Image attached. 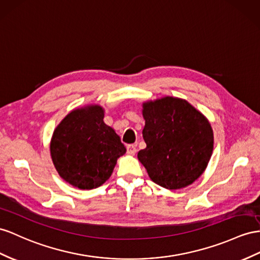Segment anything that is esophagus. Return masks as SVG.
<instances>
[{"mask_svg":"<svg viewBox=\"0 0 260 260\" xmlns=\"http://www.w3.org/2000/svg\"><path fill=\"white\" fill-rule=\"evenodd\" d=\"M127 154L134 156L136 154V147L135 145H128L127 146Z\"/></svg>","mask_w":260,"mask_h":260,"instance_id":"34e87169","label":"esophagus"}]
</instances>
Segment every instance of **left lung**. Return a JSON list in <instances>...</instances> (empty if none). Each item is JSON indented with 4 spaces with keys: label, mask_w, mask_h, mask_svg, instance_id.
<instances>
[{
    "label": "left lung",
    "mask_w": 260,
    "mask_h": 260,
    "mask_svg": "<svg viewBox=\"0 0 260 260\" xmlns=\"http://www.w3.org/2000/svg\"><path fill=\"white\" fill-rule=\"evenodd\" d=\"M146 148L138 160L155 183L168 190L188 187L208 167L214 145L211 123L187 100L162 96L142 103Z\"/></svg>",
    "instance_id": "1"
}]
</instances>
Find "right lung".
Here are the masks:
<instances>
[{"label": "right lung", "mask_w": 260, "mask_h": 260, "mask_svg": "<svg viewBox=\"0 0 260 260\" xmlns=\"http://www.w3.org/2000/svg\"><path fill=\"white\" fill-rule=\"evenodd\" d=\"M104 113L99 104L80 106L68 113L52 133V164L72 187L91 190L102 185L126 152L114 128L104 123Z\"/></svg>", "instance_id": "right-lung-1"}]
</instances>
